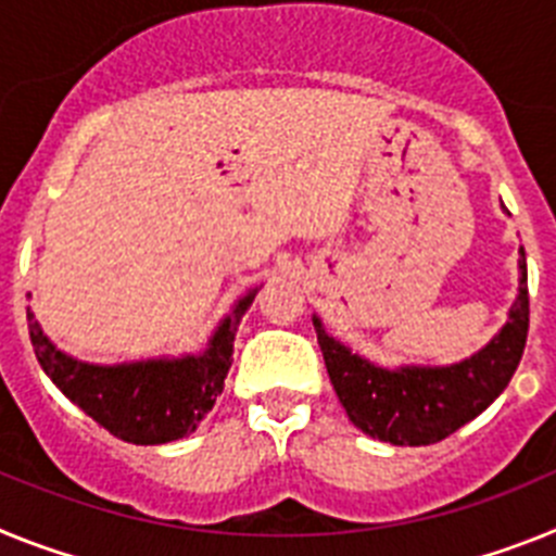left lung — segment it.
<instances>
[{
  "label": "left lung",
  "instance_id": "8db88e82",
  "mask_svg": "<svg viewBox=\"0 0 556 556\" xmlns=\"http://www.w3.org/2000/svg\"><path fill=\"white\" fill-rule=\"evenodd\" d=\"M518 271V296L506 325L479 352L456 364L380 366L332 338L313 313L327 375L352 425L389 445H433L495 403L518 369L529 332L523 249Z\"/></svg>",
  "mask_w": 556,
  "mask_h": 556
}]
</instances>
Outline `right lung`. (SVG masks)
<instances>
[{
  "instance_id": "obj_1",
  "label": "right lung",
  "mask_w": 556,
  "mask_h": 556,
  "mask_svg": "<svg viewBox=\"0 0 556 556\" xmlns=\"http://www.w3.org/2000/svg\"><path fill=\"white\" fill-rule=\"evenodd\" d=\"M254 296L257 288H251L235 302L204 350L185 352L178 358L159 355L125 364H89L58 350L30 307L27 321L38 364L80 412L123 442L164 445L195 431L224 392L235 352V332Z\"/></svg>"
}]
</instances>
